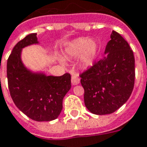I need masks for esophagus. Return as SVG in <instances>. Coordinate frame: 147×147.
I'll return each instance as SVG.
<instances>
[{
	"mask_svg": "<svg viewBox=\"0 0 147 147\" xmlns=\"http://www.w3.org/2000/svg\"><path fill=\"white\" fill-rule=\"evenodd\" d=\"M80 78L77 76H71V83L73 85H77V84H80Z\"/></svg>",
	"mask_w": 147,
	"mask_h": 147,
	"instance_id": "1",
	"label": "esophagus"
}]
</instances>
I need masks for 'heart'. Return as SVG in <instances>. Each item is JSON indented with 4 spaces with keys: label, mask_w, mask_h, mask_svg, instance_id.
<instances>
[{
    "label": "heart",
    "mask_w": 147,
    "mask_h": 147,
    "mask_svg": "<svg viewBox=\"0 0 147 147\" xmlns=\"http://www.w3.org/2000/svg\"><path fill=\"white\" fill-rule=\"evenodd\" d=\"M98 47L91 38H78L71 42L65 50V54L70 58L80 57V63L84 67L91 66L95 61Z\"/></svg>",
    "instance_id": "1"
}]
</instances>
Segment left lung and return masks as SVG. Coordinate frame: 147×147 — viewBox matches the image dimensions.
I'll list each match as a JSON object with an SVG mask.
<instances>
[{"label": "left lung", "instance_id": "1", "mask_svg": "<svg viewBox=\"0 0 147 147\" xmlns=\"http://www.w3.org/2000/svg\"><path fill=\"white\" fill-rule=\"evenodd\" d=\"M105 56L80 75L84 103L95 115L115 112L130 98L135 69L133 51L119 33L112 31Z\"/></svg>", "mask_w": 147, "mask_h": 147}]
</instances>
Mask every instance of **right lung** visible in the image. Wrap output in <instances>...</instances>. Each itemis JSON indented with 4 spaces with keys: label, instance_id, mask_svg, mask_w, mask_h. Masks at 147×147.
I'll return each instance as SVG.
<instances>
[{
    "label": "right lung",
    "instance_id": "add662e5",
    "mask_svg": "<svg viewBox=\"0 0 147 147\" xmlns=\"http://www.w3.org/2000/svg\"><path fill=\"white\" fill-rule=\"evenodd\" d=\"M38 44L36 33L28 35L18 42L7 61V78L10 95L15 105L31 119L52 121L63 108V98L71 88V75L61 76L32 73L24 66L21 49Z\"/></svg>",
    "mask_w": 147,
    "mask_h": 147
}]
</instances>
